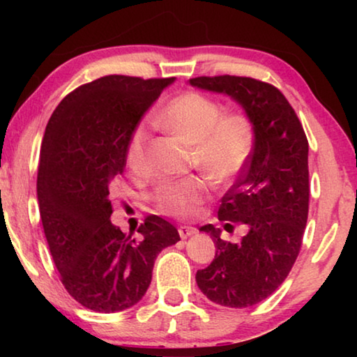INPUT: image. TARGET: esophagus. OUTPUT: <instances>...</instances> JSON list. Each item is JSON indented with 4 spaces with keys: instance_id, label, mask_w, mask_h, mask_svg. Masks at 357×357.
I'll return each mask as SVG.
<instances>
[{
    "instance_id": "1",
    "label": "esophagus",
    "mask_w": 357,
    "mask_h": 357,
    "mask_svg": "<svg viewBox=\"0 0 357 357\" xmlns=\"http://www.w3.org/2000/svg\"><path fill=\"white\" fill-rule=\"evenodd\" d=\"M178 231H179L181 239H187V238L193 236V234H197V228L195 227H189V225H181Z\"/></svg>"
}]
</instances>
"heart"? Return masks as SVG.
<instances>
[{
	"mask_svg": "<svg viewBox=\"0 0 357 357\" xmlns=\"http://www.w3.org/2000/svg\"><path fill=\"white\" fill-rule=\"evenodd\" d=\"M159 124L192 148L193 164L215 185L236 178L253 149V129L243 113L222 114L219 102L202 93L176 96L159 114ZM149 132L138 124L129 138L126 159L132 170L143 160ZM208 198V187L200 179L173 181L159 185L153 200L162 214L189 219Z\"/></svg>",
	"mask_w": 357,
	"mask_h": 357,
	"instance_id": "heart-1",
	"label": "heart"
}]
</instances>
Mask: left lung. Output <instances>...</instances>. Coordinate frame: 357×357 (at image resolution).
Listing matches in <instances>:
<instances>
[{
	"instance_id": "8db88e82",
	"label": "left lung",
	"mask_w": 357,
	"mask_h": 357,
	"mask_svg": "<svg viewBox=\"0 0 357 357\" xmlns=\"http://www.w3.org/2000/svg\"><path fill=\"white\" fill-rule=\"evenodd\" d=\"M192 86L228 96L253 129V149L241 178L222 197L219 220L247 227L241 243L204 225L215 257L197 273V285L215 304L243 309L269 298L299 255L309 215V142L293 107L273 84L249 77H197Z\"/></svg>"
}]
</instances>
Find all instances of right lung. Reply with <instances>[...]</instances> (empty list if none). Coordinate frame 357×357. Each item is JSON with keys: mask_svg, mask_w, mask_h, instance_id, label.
Returning a JSON list of instances; mask_svg holds the SVG:
<instances>
[{"mask_svg": "<svg viewBox=\"0 0 357 357\" xmlns=\"http://www.w3.org/2000/svg\"><path fill=\"white\" fill-rule=\"evenodd\" d=\"M174 78L107 75L66 96L40 148L38 202L50 253L68 293L89 310L114 313L140 301L159 253L179 233L159 215L140 239L110 220V192L126 168V149L143 114Z\"/></svg>", "mask_w": 357, "mask_h": 357, "instance_id": "right-lung-1", "label": "right lung"}]
</instances>
